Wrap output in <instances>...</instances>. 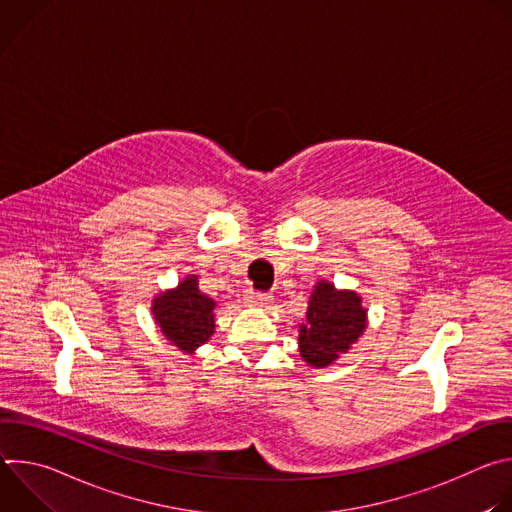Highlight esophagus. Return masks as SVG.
<instances>
[{"mask_svg": "<svg viewBox=\"0 0 512 512\" xmlns=\"http://www.w3.org/2000/svg\"><path fill=\"white\" fill-rule=\"evenodd\" d=\"M247 302L255 308H267V306H271L273 296L265 294V291H251V294L247 296Z\"/></svg>", "mask_w": 512, "mask_h": 512, "instance_id": "34e87169", "label": "esophagus"}]
</instances>
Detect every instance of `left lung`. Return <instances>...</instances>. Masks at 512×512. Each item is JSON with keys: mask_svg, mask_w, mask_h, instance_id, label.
<instances>
[{"mask_svg": "<svg viewBox=\"0 0 512 512\" xmlns=\"http://www.w3.org/2000/svg\"><path fill=\"white\" fill-rule=\"evenodd\" d=\"M367 328V310L354 291H338L320 281L300 326V354L312 367H326L346 352Z\"/></svg>", "mask_w": 512, "mask_h": 512, "instance_id": "left-lung-1", "label": "left lung"}]
</instances>
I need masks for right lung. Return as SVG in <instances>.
<instances>
[{
  "instance_id": "1",
  "label": "right lung",
  "mask_w": 512,
  "mask_h": 512,
  "mask_svg": "<svg viewBox=\"0 0 512 512\" xmlns=\"http://www.w3.org/2000/svg\"><path fill=\"white\" fill-rule=\"evenodd\" d=\"M214 300L200 294L196 275L154 300V316L164 336L184 352L204 344L214 332Z\"/></svg>"
}]
</instances>
